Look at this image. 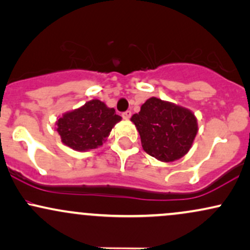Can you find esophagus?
<instances>
[{"mask_svg": "<svg viewBox=\"0 0 250 250\" xmlns=\"http://www.w3.org/2000/svg\"><path fill=\"white\" fill-rule=\"evenodd\" d=\"M130 116H131V111L130 110H127V111H125V113L122 114V117L125 120H129L130 119Z\"/></svg>", "mask_w": 250, "mask_h": 250, "instance_id": "esophagus-1", "label": "esophagus"}]
</instances>
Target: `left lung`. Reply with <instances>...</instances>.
<instances>
[{"label":"left lung","instance_id":"1","mask_svg":"<svg viewBox=\"0 0 250 250\" xmlns=\"http://www.w3.org/2000/svg\"><path fill=\"white\" fill-rule=\"evenodd\" d=\"M130 121L139 131L143 150L161 162L185 156L199 130L193 111L157 97L148 99Z\"/></svg>","mask_w":250,"mask_h":250}]
</instances>
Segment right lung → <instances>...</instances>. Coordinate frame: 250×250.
Returning <instances> with one entry per match:
<instances>
[{"mask_svg": "<svg viewBox=\"0 0 250 250\" xmlns=\"http://www.w3.org/2000/svg\"><path fill=\"white\" fill-rule=\"evenodd\" d=\"M121 120V116L116 115L115 109L95 99L62 114L55 128L63 145L76 151H87L101 147L114 125Z\"/></svg>", "mask_w": 250, "mask_h": 250, "instance_id": "1", "label": "right lung"}]
</instances>
